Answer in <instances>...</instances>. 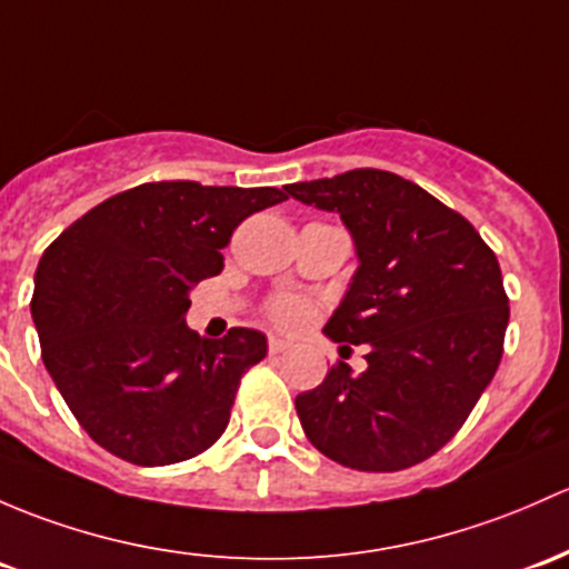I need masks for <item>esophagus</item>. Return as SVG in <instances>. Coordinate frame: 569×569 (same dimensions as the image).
Segmentation results:
<instances>
[{
    "instance_id": "34e87169",
    "label": "esophagus",
    "mask_w": 569,
    "mask_h": 569,
    "mask_svg": "<svg viewBox=\"0 0 569 569\" xmlns=\"http://www.w3.org/2000/svg\"><path fill=\"white\" fill-rule=\"evenodd\" d=\"M291 343L289 340H280V338H269V355H283V351H289Z\"/></svg>"
}]
</instances>
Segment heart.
Wrapping results in <instances>:
<instances>
[{
  "label": "heart",
  "instance_id": "b5f03b06",
  "mask_svg": "<svg viewBox=\"0 0 569 569\" xmlns=\"http://www.w3.org/2000/svg\"><path fill=\"white\" fill-rule=\"evenodd\" d=\"M267 316L283 330H297V327H305L310 319H313V305L302 297H274L267 305Z\"/></svg>",
  "mask_w": 569,
  "mask_h": 569
}]
</instances>
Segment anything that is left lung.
Returning a JSON list of instances; mask_svg holds the SVG:
<instances>
[{
	"label": "left lung",
	"instance_id": "8db88e82",
	"mask_svg": "<svg viewBox=\"0 0 569 569\" xmlns=\"http://www.w3.org/2000/svg\"><path fill=\"white\" fill-rule=\"evenodd\" d=\"M286 190L338 212L355 239L360 267L325 335L368 343V370L338 362L297 395L305 436L349 469L422 463L458 433L501 362L510 305L496 253L463 214L390 171Z\"/></svg>",
	"mask_w": 569,
	"mask_h": 569
}]
</instances>
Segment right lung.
I'll use <instances>...</instances> for the list:
<instances>
[{
  "label": "right lung",
  "mask_w": 569,
  "mask_h": 569,
  "mask_svg": "<svg viewBox=\"0 0 569 569\" xmlns=\"http://www.w3.org/2000/svg\"><path fill=\"white\" fill-rule=\"evenodd\" d=\"M286 199L278 188L143 182L48 244L32 295L46 370L111 456L169 466L220 439L267 338L248 327L199 338L184 325L190 289L220 274L244 218Z\"/></svg>",
  "instance_id": "add662e5"
}]
</instances>
